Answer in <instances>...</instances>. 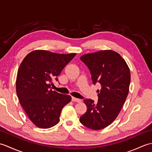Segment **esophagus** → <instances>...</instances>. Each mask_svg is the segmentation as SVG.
Returning <instances> with one entry per match:
<instances>
[{
  "instance_id": "34e87169",
  "label": "esophagus",
  "mask_w": 152,
  "mask_h": 152,
  "mask_svg": "<svg viewBox=\"0 0 152 152\" xmlns=\"http://www.w3.org/2000/svg\"><path fill=\"white\" fill-rule=\"evenodd\" d=\"M72 101H73V102H80L82 101V100L81 99H77V98H75V97H72Z\"/></svg>"
}]
</instances>
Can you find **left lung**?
Masks as SVG:
<instances>
[{"mask_svg": "<svg viewBox=\"0 0 152 152\" xmlns=\"http://www.w3.org/2000/svg\"><path fill=\"white\" fill-rule=\"evenodd\" d=\"M91 74L93 84L99 83L98 102L84 99L87 111L80 121L87 127L100 130L110 125L118 117L127 99L131 73L125 59L115 51L107 50L80 57Z\"/></svg>", "mask_w": 152, "mask_h": 152, "instance_id": "8db88e82", "label": "left lung"}]
</instances>
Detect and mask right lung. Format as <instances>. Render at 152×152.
<instances>
[{
  "instance_id": "add662e5",
  "label": "right lung",
  "mask_w": 152,
  "mask_h": 152,
  "mask_svg": "<svg viewBox=\"0 0 152 152\" xmlns=\"http://www.w3.org/2000/svg\"><path fill=\"white\" fill-rule=\"evenodd\" d=\"M76 53H56L38 50L27 54L19 66L16 93L28 118L37 127L48 129L59 122L63 108L71 96L50 89L56 78Z\"/></svg>"
}]
</instances>
